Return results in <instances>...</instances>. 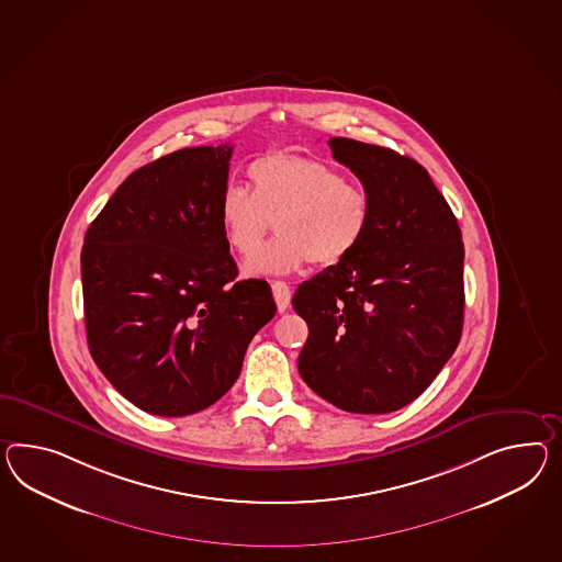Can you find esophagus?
Returning a JSON list of instances; mask_svg holds the SVG:
<instances>
[{"mask_svg": "<svg viewBox=\"0 0 562 562\" xmlns=\"http://www.w3.org/2000/svg\"><path fill=\"white\" fill-rule=\"evenodd\" d=\"M271 289H273V297L274 302H277V310L283 314L285 310L289 307V302H291V289H289L288 283L285 281H273L271 283Z\"/></svg>", "mask_w": 562, "mask_h": 562, "instance_id": "obj_1", "label": "esophagus"}]
</instances>
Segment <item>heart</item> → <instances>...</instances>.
Masks as SVG:
<instances>
[{"instance_id":"obj_1","label":"heart","mask_w":562,"mask_h":562,"mask_svg":"<svg viewBox=\"0 0 562 562\" xmlns=\"http://www.w3.org/2000/svg\"><path fill=\"white\" fill-rule=\"evenodd\" d=\"M248 191L231 188L220 200V222L232 250L248 259L267 232L271 245L246 262L248 274H283L310 260L334 267L348 259L371 228L373 202L367 189L345 181L324 160L271 153L246 169Z\"/></svg>"}]
</instances>
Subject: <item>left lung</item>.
<instances>
[{"instance_id":"1","label":"left lung","mask_w":562,"mask_h":562,"mask_svg":"<svg viewBox=\"0 0 562 562\" xmlns=\"http://www.w3.org/2000/svg\"><path fill=\"white\" fill-rule=\"evenodd\" d=\"M328 145L371 195L373 217L348 259L293 295L310 330L300 374L345 412L389 414L428 389L461 340V228L416 160L352 138Z\"/></svg>"}]
</instances>
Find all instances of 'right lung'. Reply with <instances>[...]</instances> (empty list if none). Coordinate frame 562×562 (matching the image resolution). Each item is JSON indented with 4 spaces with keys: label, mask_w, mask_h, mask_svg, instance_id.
<instances>
[{
    "label": "right lung",
    "mask_w": 562,
    "mask_h": 562,
    "mask_svg": "<svg viewBox=\"0 0 562 562\" xmlns=\"http://www.w3.org/2000/svg\"><path fill=\"white\" fill-rule=\"evenodd\" d=\"M231 157V145L198 146L148 162L86 234L89 352L115 391L155 416L216 403L277 312L267 281H236L220 222Z\"/></svg>",
    "instance_id": "1"
}]
</instances>
